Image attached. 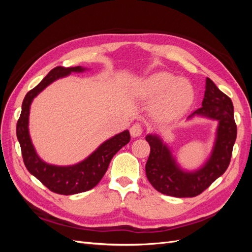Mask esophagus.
<instances>
[{
  "mask_svg": "<svg viewBox=\"0 0 252 252\" xmlns=\"http://www.w3.org/2000/svg\"><path fill=\"white\" fill-rule=\"evenodd\" d=\"M143 133V128L140 124H133L130 128V134L133 138H138V136L142 135Z\"/></svg>",
  "mask_w": 252,
  "mask_h": 252,
  "instance_id": "obj_1",
  "label": "esophagus"
}]
</instances>
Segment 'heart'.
I'll use <instances>...</instances> for the list:
<instances>
[{
	"mask_svg": "<svg viewBox=\"0 0 252 252\" xmlns=\"http://www.w3.org/2000/svg\"><path fill=\"white\" fill-rule=\"evenodd\" d=\"M139 94L144 100H157L154 112L158 119L173 122L188 112L194 102L195 90L188 80L171 72L158 71L142 82Z\"/></svg>",
	"mask_w": 252,
	"mask_h": 252,
	"instance_id": "1",
	"label": "heart"
}]
</instances>
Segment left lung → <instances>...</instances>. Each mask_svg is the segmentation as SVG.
Returning a JSON list of instances; mask_svg holds the SVG:
<instances>
[{
	"instance_id": "obj_1",
	"label": "left lung",
	"mask_w": 252,
	"mask_h": 252,
	"mask_svg": "<svg viewBox=\"0 0 252 252\" xmlns=\"http://www.w3.org/2000/svg\"><path fill=\"white\" fill-rule=\"evenodd\" d=\"M196 117L218 122L216 138L208 158L194 170L182 168L168 144L157 133L146 135L150 145L146 175L158 192L177 197H192L202 193L228 168L236 139L233 104L209 78L206 79L202 107L187 120Z\"/></svg>"
}]
</instances>
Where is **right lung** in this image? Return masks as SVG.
Wrapping results in <instances>:
<instances>
[{
	"instance_id": "add662e5",
	"label": "right lung",
	"mask_w": 252,
	"mask_h": 252,
	"mask_svg": "<svg viewBox=\"0 0 252 252\" xmlns=\"http://www.w3.org/2000/svg\"><path fill=\"white\" fill-rule=\"evenodd\" d=\"M88 70L82 66H58L25 95L22 104V112L17 124V136L21 145L23 161L27 170L52 192L70 195L93 189L107 171L113 156L130 141L129 131L124 130L103 142L93 154L83 161L68 166L48 164L37 156L29 134V113L33 98L49 86L51 83L69 75Z\"/></svg>"
}]
</instances>
